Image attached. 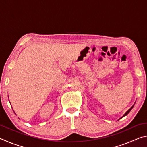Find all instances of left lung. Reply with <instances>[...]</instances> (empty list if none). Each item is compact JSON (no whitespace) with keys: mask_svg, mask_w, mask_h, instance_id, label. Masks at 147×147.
Listing matches in <instances>:
<instances>
[{"mask_svg":"<svg viewBox=\"0 0 147 147\" xmlns=\"http://www.w3.org/2000/svg\"><path fill=\"white\" fill-rule=\"evenodd\" d=\"M134 105H133V106H132V107H131V108H130V109H128V110L127 111H126V112L125 113V114H124V115H123V117H124V116H126V115H127V114H128V113L129 112H130V111H131V109H132V108H133V107H134Z\"/></svg>","mask_w":147,"mask_h":147,"instance_id":"8db88e82","label":"left lung"}]
</instances>
